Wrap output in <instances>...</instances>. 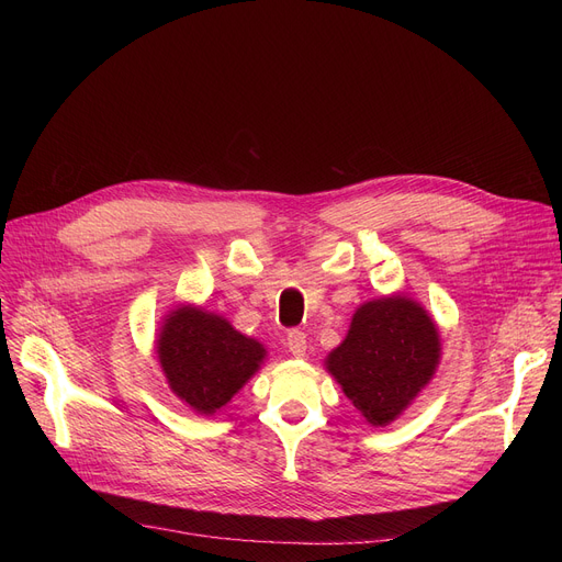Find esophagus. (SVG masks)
Segmentation results:
<instances>
[{"mask_svg":"<svg viewBox=\"0 0 562 562\" xmlns=\"http://www.w3.org/2000/svg\"><path fill=\"white\" fill-rule=\"evenodd\" d=\"M286 348L291 350L293 358H305V350H307V335L299 328H293L286 333Z\"/></svg>","mask_w":562,"mask_h":562,"instance_id":"esophagus-1","label":"esophagus"}]
</instances>
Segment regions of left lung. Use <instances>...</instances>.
<instances>
[{"label": "left lung", "instance_id": "left-lung-1", "mask_svg": "<svg viewBox=\"0 0 562 562\" xmlns=\"http://www.w3.org/2000/svg\"><path fill=\"white\" fill-rule=\"evenodd\" d=\"M439 335L422 305L405 296L364 303L352 316L328 371L369 424L387 426L428 385Z\"/></svg>", "mask_w": 562, "mask_h": 562}]
</instances>
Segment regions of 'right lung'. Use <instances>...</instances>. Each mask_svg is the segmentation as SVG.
<instances>
[{
	"instance_id": "obj_1",
	"label": "right lung",
	"mask_w": 562,
	"mask_h": 562,
	"mask_svg": "<svg viewBox=\"0 0 562 562\" xmlns=\"http://www.w3.org/2000/svg\"><path fill=\"white\" fill-rule=\"evenodd\" d=\"M157 352L175 396L200 415L223 407L266 356L259 341L195 307H180L166 318Z\"/></svg>"
}]
</instances>
